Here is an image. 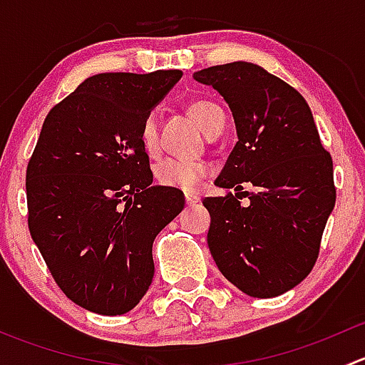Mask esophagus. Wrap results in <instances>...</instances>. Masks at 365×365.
Returning a JSON list of instances; mask_svg holds the SVG:
<instances>
[{"mask_svg":"<svg viewBox=\"0 0 365 365\" xmlns=\"http://www.w3.org/2000/svg\"><path fill=\"white\" fill-rule=\"evenodd\" d=\"M200 201V197H197V194H185V203L189 206H194Z\"/></svg>","mask_w":365,"mask_h":365,"instance_id":"1","label":"esophagus"}]
</instances>
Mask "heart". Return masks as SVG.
Listing matches in <instances>:
<instances>
[{"instance_id": "b5f03b06", "label": "heart", "mask_w": 365, "mask_h": 365, "mask_svg": "<svg viewBox=\"0 0 365 365\" xmlns=\"http://www.w3.org/2000/svg\"><path fill=\"white\" fill-rule=\"evenodd\" d=\"M189 111L196 118L206 135L224 121L222 109L210 101H194L189 106ZM139 145L148 155L153 157L159 153V123H157L155 113H150L143 118L141 125H139ZM208 171V164L203 160L168 157L155 165V180L162 187L194 192L201 185Z\"/></svg>"}]
</instances>
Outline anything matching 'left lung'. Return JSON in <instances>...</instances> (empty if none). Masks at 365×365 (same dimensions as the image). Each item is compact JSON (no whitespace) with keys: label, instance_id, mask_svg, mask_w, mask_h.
<instances>
[{"label":"left lung","instance_id":"obj_1","mask_svg":"<svg viewBox=\"0 0 365 365\" xmlns=\"http://www.w3.org/2000/svg\"><path fill=\"white\" fill-rule=\"evenodd\" d=\"M194 79L222 95L238 134L215 180L235 194L203 201L212 219L210 252L224 277L245 295H282L300 284L318 259L336 205L332 157L319 141L305 98L274 73L233 61L200 70ZM244 197L247 205H241Z\"/></svg>","mask_w":365,"mask_h":365}]
</instances>
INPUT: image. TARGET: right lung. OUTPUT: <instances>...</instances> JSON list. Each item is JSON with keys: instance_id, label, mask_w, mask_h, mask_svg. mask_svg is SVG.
<instances>
[{"instance_id": "1", "label": "right lung", "mask_w": 365, "mask_h": 365, "mask_svg": "<svg viewBox=\"0 0 365 365\" xmlns=\"http://www.w3.org/2000/svg\"><path fill=\"white\" fill-rule=\"evenodd\" d=\"M182 70L88 77L54 106L26 169L28 227L51 275L91 312L125 314L153 279L152 245L183 210L152 187L139 125Z\"/></svg>"}]
</instances>
